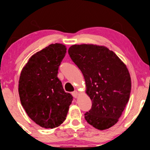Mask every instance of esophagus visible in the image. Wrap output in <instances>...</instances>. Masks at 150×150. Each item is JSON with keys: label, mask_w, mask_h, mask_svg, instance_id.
Returning a JSON list of instances; mask_svg holds the SVG:
<instances>
[{"label": "esophagus", "mask_w": 150, "mask_h": 150, "mask_svg": "<svg viewBox=\"0 0 150 150\" xmlns=\"http://www.w3.org/2000/svg\"><path fill=\"white\" fill-rule=\"evenodd\" d=\"M72 95L73 96V97L75 98H77V97H78L79 95V93L77 92V91H74L73 92H72Z\"/></svg>", "instance_id": "obj_1"}]
</instances>
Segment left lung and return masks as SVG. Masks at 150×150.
I'll return each instance as SVG.
<instances>
[{
    "instance_id": "left-lung-1",
    "label": "left lung",
    "mask_w": 150,
    "mask_h": 150,
    "mask_svg": "<svg viewBox=\"0 0 150 150\" xmlns=\"http://www.w3.org/2000/svg\"><path fill=\"white\" fill-rule=\"evenodd\" d=\"M70 57L82 71L92 106L87 123L106 130L118 122L130 97L131 79L126 65L113 51L94 44L73 45Z\"/></svg>"
}]
</instances>
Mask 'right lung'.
<instances>
[{"instance_id":"add662e5","label":"right lung","mask_w":150,"mask_h":150,"mask_svg":"<svg viewBox=\"0 0 150 150\" xmlns=\"http://www.w3.org/2000/svg\"><path fill=\"white\" fill-rule=\"evenodd\" d=\"M65 53V45L51 44L34 54L20 74L18 92L22 106L42 128H53L63 123L73 101L57 76Z\"/></svg>"}]
</instances>
